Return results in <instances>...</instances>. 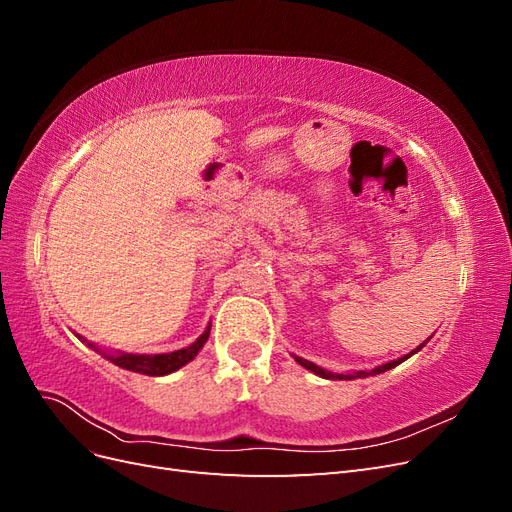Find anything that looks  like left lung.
<instances>
[{"instance_id":"left-lung-1","label":"left lung","mask_w":512,"mask_h":512,"mask_svg":"<svg viewBox=\"0 0 512 512\" xmlns=\"http://www.w3.org/2000/svg\"><path fill=\"white\" fill-rule=\"evenodd\" d=\"M429 339H431V337H427L421 346H416L412 352H408V354H404V356H399V359H395V361H389V363H384V365H378V367L369 369V371H350V374H335V371H329V369H324V367H318L316 363L307 361V359H301V356H297V354H292V356H294V361H297L301 367H305V369H309V371H314L316 376H320V378H324V380H354V378L378 376V374H384L386 369H393V367H397L399 363H404L406 359H410V356H412V354H416L418 350H423V346L429 342Z\"/></svg>"}]
</instances>
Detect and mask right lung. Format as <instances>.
<instances>
[{"instance_id":"1","label":"right lung","mask_w":512,"mask_h":512,"mask_svg":"<svg viewBox=\"0 0 512 512\" xmlns=\"http://www.w3.org/2000/svg\"><path fill=\"white\" fill-rule=\"evenodd\" d=\"M211 333V322L209 327L205 329V333L200 335L194 344H190L188 348H181L175 352H166V354H128V352H111V350H104L98 348L94 342H87L85 337L76 335L85 342L91 350H96L98 354H102L104 359H108L111 363H115L121 369H128V371H136V374H145V376H168L173 374V371L181 369L183 365H188L190 361H194V356L203 350V346L207 344Z\"/></svg>"}]
</instances>
